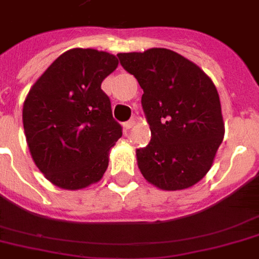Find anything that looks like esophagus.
Instances as JSON below:
<instances>
[{"instance_id": "esophagus-1", "label": "esophagus", "mask_w": 259, "mask_h": 259, "mask_svg": "<svg viewBox=\"0 0 259 259\" xmlns=\"http://www.w3.org/2000/svg\"><path fill=\"white\" fill-rule=\"evenodd\" d=\"M134 123H136V119H134V118H132L130 121H127V122H125V123H123V127H125L126 130H129V129H132V127H133Z\"/></svg>"}]
</instances>
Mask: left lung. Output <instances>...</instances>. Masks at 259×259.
Instances as JSON below:
<instances>
[{
	"mask_svg": "<svg viewBox=\"0 0 259 259\" xmlns=\"http://www.w3.org/2000/svg\"><path fill=\"white\" fill-rule=\"evenodd\" d=\"M117 56L144 90L152 138L136 150L142 176L164 191L192 187L212 166L225 136L217 87L200 67L166 48Z\"/></svg>",
	"mask_w": 259,
	"mask_h": 259,
	"instance_id": "obj_1",
	"label": "left lung"
}]
</instances>
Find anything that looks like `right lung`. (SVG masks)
Instances as JSON below:
<instances>
[{
	"instance_id": "obj_1",
	"label": "right lung",
	"mask_w": 259,
	"mask_h": 259,
	"mask_svg": "<svg viewBox=\"0 0 259 259\" xmlns=\"http://www.w3.org/2000/svg\"><path fill=\"white\" fill-rule=\"evenodd\" d=\"M117 67L114 55L74 48L60 55L26 95L28 148L36 166L59 188H86L107 169L122 127L101 84Z\"/></svg>"
}]
</instances>
